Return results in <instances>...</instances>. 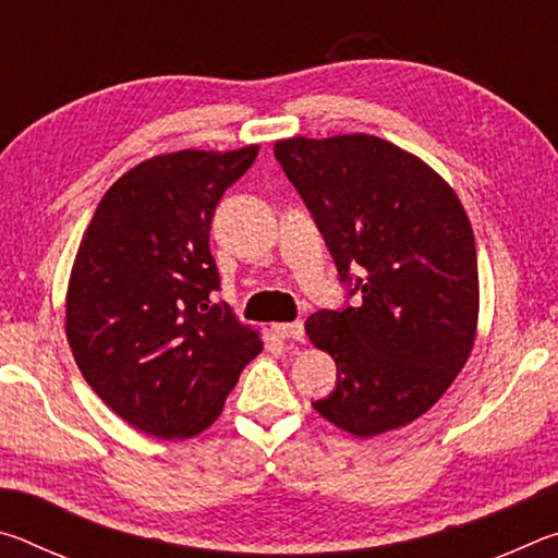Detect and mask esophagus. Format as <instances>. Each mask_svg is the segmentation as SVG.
Instances as JSON below:
<instances>
[{"label":"esophagus","instance_id":"obj_1","mask_svg":"<svg viewBox=\"0 0 558 558\" xmlns=\"http://www.w3.org/2000/svg\"><path fill=\"white\" fill-rule=\"evenodd\" d=\"M272 332H276L280 339H298V342H302V337H305V327H302V323H276L272 325Z\"/></svg>","mask_w":558,"mask_h":558}]
</instances>
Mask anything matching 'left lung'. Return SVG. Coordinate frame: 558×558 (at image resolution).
Segmentation results:
<instances>
[{
  "label": "left lung",
  "instance_id": "obj_1",
  "mask_svg": "<svg viewBox=\"0 0 558 558\" xmlns=\"http://www.w3.org/2000/svg\"><path fill=\"white\" fill-rule=\"evenodd\" d=\"M272 153L342 280L349 268L364 270L356 307L305 323L310 342L337 364V389L315 411L354 438L409 426L450 389L477 337V251L465 206L421 157L366 132L298 135Z\"/></svg>",
  "mask_w": 558,
  "mask_h": 558
}]
</instances>
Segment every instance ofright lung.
<instances>
[{"label":"right lung","instance_id":"obj_1","mask_svg":"<svg viewBox=\"0 0 558 558\" xmlns=\"http://www.w3.org/2000/svg\"><path fill=\"white\" fill-rule=\"evenodd\" d=\"M258 145L179 149L128 169L98 204L65 290V337L83 379L132 428L199 436L263 339L214 302L216 204Z\"/></svg>","mask_w":558,"mask_h":558}]
</instances>
